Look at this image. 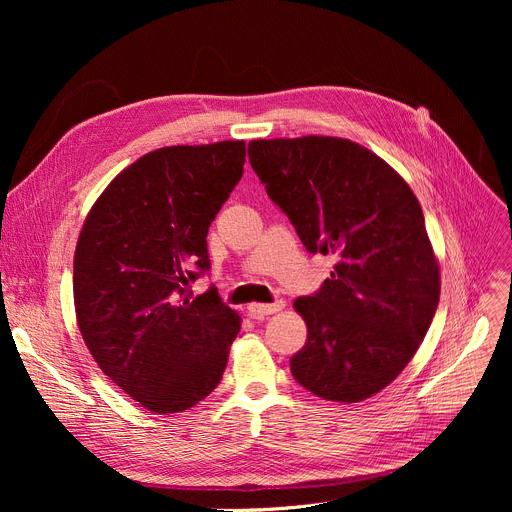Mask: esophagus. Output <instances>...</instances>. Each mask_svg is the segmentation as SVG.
I'll return each instance as SVG.
<instances>
[{
	"label": "esophagus",
	"mask_w": 512,
	"mask_h": 512,
	"mask_svg": "<svg viewBox=\"0 0 512 512\" xmlns=\"http://www.w3.org/2000/svg\"><path fill=\"white\" fill-rule=\"evenodd\" d=\"M284 309V301H276L272 305H263V303H253L249 305V315L255 317V319H261L265 315H272V313H278Z\"/></svg>",
	"instance_id": "obj_1"
}]
</instances>
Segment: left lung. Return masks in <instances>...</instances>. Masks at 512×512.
<instances>
[{"label": "left lung", "mask_w": 512, "mask_h": 512, "mask_svg": "<svg viewBox=\"0 0 512 512\" xmlns=\"http://www.w3.org/2000/svg\"><path fill=\"white\" fill-rule=\"evenodd\" d=\"M249 161L309 253L336 255L313 297L294 301L307 342L290 359L305 390L359 402L417 353L440 301V270L411 186L348 139L251 141Z\"/></svg>", "instance_id": "1"}]
</instances>
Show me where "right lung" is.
I'll return each instance as SVG.
<instances>
[{
	"label": "right lung",
	"instance_id": "add662e5",
	"mask_svg": "<svg viewBox=\"0 0 512 512\" xmlns=\"http://www.w3.org/2000/svg\"><path fill=\"white\" fill-rule=\"evenodd\" d=\"M245 141L155 149L91 207L74 253L78 330L101 371L147 411L195 407L220 384L240 317L215 288L207 230L242 178Z\"/></svg>",
	"mask_w": 512,
	"mask_h": 512
}]
</instances>
